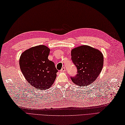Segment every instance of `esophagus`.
Wrapping results in <instances>:
<instances>
[{
  "label": "esophagus",
  "instance_id": "34e87169",
  "mask_svg": "<svg viewBox=\"0 0 125 125\" xmlns=\"http://www.w3.org/2000/svg\"><path fill=\"white\" fill-rule=\"evenodd\" d=\"M61 71V72H65L66 70H65V67H62V69L60 70Z\"/></svg>",
  "mask_w": 125,
  "mask_h": 125
}]
</instances>
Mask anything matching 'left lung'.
Wrapping results in <instances>:
<instances>
[{
  "instance_id": "left-lung-1",
  "label": "left lung",
  "mask_w": 125,
  "mask_h": 125,
  "mask_svg": "<svg viewBox=\"0 0 125 125\" xmlns=\"http://www.w3.org/2000/svg\"><path fill=\"white\" fill-rule=\"evenodd\" d=\"M72 60L77 68V74L71 77L78 86H87L99 76L103 65L101 51L88 45L75 48L71 51Z\"/></svg>"
}]
</instances>
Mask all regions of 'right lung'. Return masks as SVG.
I'll return each mask as SVG.
<instances>
[{
    "label": "right lung",
    "mask_w": 125,
    "mask_h": 125,
    "mask_svg": "<svg viewBox=\"0 0 125 125\" xmlns=\"http://www.w3.org/2000/svg\"><path fill=\"white\" fill-rule=\"evenodd\" d=\"M49 53V49L40 45L26 50L20 57V66L24 76L38 90L51 87L57 76L55 65L48 58Z\"/></svg>",
    "instance_id": "1"
}]
</instances>
